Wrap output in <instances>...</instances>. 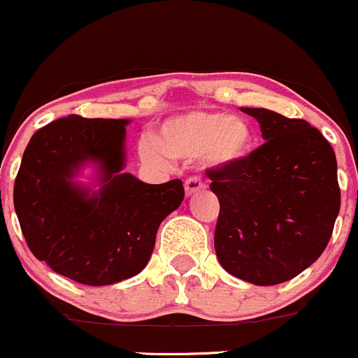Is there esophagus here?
<instances>
[{"mask_svg": "<svg viewBox=\"0 0 358 358\" xmlns=\"http://www.w3.org/2000/svg\"><path fill=\"white\" fill-rule=\"evenodd\" d=\"M205 184L201 182L198 178H189L184 180V191H186V196H191L193 193H196V191L203 189Z\"/></svg>", "mask_w": 358, "mask_h": 358, "instance_id": "1", "label": "esophagus"}]
</instances>
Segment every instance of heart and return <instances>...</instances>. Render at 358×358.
Wrapping results in <instances>:
<instances>
[{
  "label": "heart",
  "mask_w": 358,
  "mask_h": 358,
  "mask_svg": "<svg viewBox=\"0 0 358 358\" xmlns=\"http://www.w3.org/2000/svg\"><path fill=\"white\" fill-rule=\"evenodd\" d=\"M252 143V127L245 118L198 109L165 120L155 139L139 144V153L157 167H169L172 158H201L210 169H229L249 157Z\"/></svg>",
  "instance_id": "obj_1"
}]
</instances>
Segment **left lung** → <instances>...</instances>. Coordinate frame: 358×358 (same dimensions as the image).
<instances>
[{
    "label": "left lung",
    "instance_id": "8db88e82",
    "mask_svg": "<svg viewBox=\"0 0 358 358\" xmlns=\"http://www.w3.org/2000/svg\"><path fill=\"white\" fill-rule=\"evenodd\" d=\"M264 144L242 164L208 171L219 198L214 247L221 266L254 285L298 277L327 247L341 205L331 144L304 120L242 108Z\"/></svg>",
    "mask_w": 358,
    "mask_h": 358
}]
</instances>
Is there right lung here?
<instances>
[{"mask_svg": "<svg viewBox=\"0 0 358 358\" xmlns=\"http://www.w3.org/2000/svg\"><path fill=\"white\" fill-rule=\"evenodd\" d=\"M130 120L69 115L31 137L13 205L31 252L55 273L111 285L141 273L162 221L184 198L182 180L146 184L125 172ZM94 169L88 185L77 180Z\"/></svg>", "mask_w": 358, "mask_h": 358, "instance_id": "right-lung-1", "label": "right lung"}]
</instances>
